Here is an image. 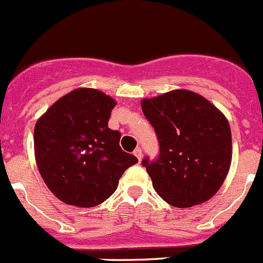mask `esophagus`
<instances>
[{
  "label": "esophagus",
  "mask_w": 263,
  "mask_h": 263,
  "mask_svg": "<svg viewBox=\"0 0 263 263\" xmlns=\"http://www.w3.org/2000/svg\"><path fill=\"white\" fill-rule=\"evenodd\" d=\"M134 155L136 156L137 159H139V160H141V158H142V150L140 147H137L136 150L134 151Z\"/></svg>",
  "instance_id": "1"
}]
</instances>
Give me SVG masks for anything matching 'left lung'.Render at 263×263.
Returning <instances> with one entry per match:
<instances>
[{
  "label": "left lung",
  "mask_w": 263,
  "mask_h": 263,
  "mask_svg": "<svg viewBox=\"0 0 263 263\" xmlns=\"http://www.w3.org/2000/svg\"><path fill=\"white\" fill-rule=\"evenodd\" d=\"M158 136V159L142 160L156 193L169 205L206 202L224 183L232 163V132L225 116L190 90L142 99Z\"/></svg>",
  "instance_id": "8db88e82"
}]
</instances>
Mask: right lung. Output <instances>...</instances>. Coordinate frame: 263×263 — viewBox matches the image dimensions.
I'll return each mask as SVG.
<instances>
[{
  "label": "right lung",
  "mask_w": 263,
  "mask_h": 263,
  "mask_svg": "<svg viewBox=\"0 0 263 263\" xmlns=\"http://www.w3.org/2000/svg\"><path fill=\"white\" fill-rule=\"evenodd\" d=\"M116 104L99 90L80 87L60 98L36 121V165L62 202L100 205L115 193L124 171L139 161L119 146L121 134L108 128Z\"/></svg>",
  "instance_id": "1"
}]
</instances>
